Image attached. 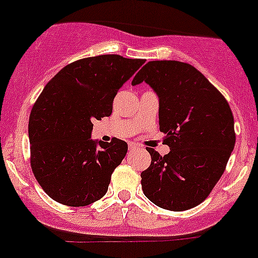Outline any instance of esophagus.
<instances>
[{
	"instance_id": "1",
	"label": "esophagus",
	"mask_w": 258,
	"mask_h": 258,
	"mask_svg": "<svg viewBox=\"0 0 258 258\" xmlns=\"http://www.w3.org/2000/svg\"><path fill=\"white\" fill-rule=\"evenodd\" d=\"M137 148H139V145H137V144L128 143V149H130V150H135V149H137Z\"/></svg>"
}]
</instances>
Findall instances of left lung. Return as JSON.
I'll use <instances>...</instances> for the list:
<instances>
[{
    "instance_id": "8db88e82",
    "label": "left lung",
    "mask_w": 258,
    "mask_h": 258,
    "mask_svg": "<svg viewBox=\"0 0 258 258\" xmlns=\"http://www.w3.org/2000/svg\"><path fill=\"white\" fill-rule=\"evenodd\" d=\"M145 81L159 96V126L170 151L146 148L151 164L141 173L144 195L159 208L200 205L223 175L235 145L234 118L223 94L192 64L150 61L132 85Z\"/></svg>"
}]
</instances>
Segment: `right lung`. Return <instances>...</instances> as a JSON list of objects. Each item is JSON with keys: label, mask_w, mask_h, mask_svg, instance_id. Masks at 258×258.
Segmentation results:
<instances>
[{"label": "right lung", "mask_w": 258, "mask_h": 258, "mask_svg": "<svg viewBox=\"0 0 258 258\" xmlns=\"http://www.w3.org/2000/svg\"><path fill=\"white\" fill-rule=\"evenodd\" d=\"M144 62L119 54L78 59L43 89L29 117L30 165L50 199L79 208L107 194L128 146L115 137L91 140L93 121L112 114L118 90Z\"/></svg>", "instance_id": "1"}]
</instances>
